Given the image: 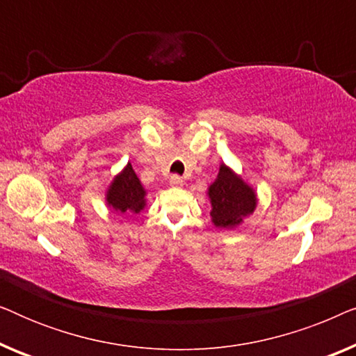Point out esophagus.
Here are the masks:
<instances>
[{
  "mask_svg": "<svg viewBox=\"0 0 356 356\" xmlns=\"http://www.w3.org/2000/svg\"><path fill=\"white\" fill-rule=\"evenodd\" d=\"M170 184L175 188L183 186V178L178 177V175H172V177H170Z\"/></svg>",
  "mask_w": 356,
  "mask_h": 356,
  "instance_id": "34e87169",
  "label": "esophagus"
}]
</instances>
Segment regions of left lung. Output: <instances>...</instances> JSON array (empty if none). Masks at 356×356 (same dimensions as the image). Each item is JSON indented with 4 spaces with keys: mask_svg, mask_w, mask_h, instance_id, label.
<instances>
[{
    "mask_svg": "<svg viewBox=\"0 0 356 356\" xmlns=\"http://www.w3.org/2000/svg\"><path fill=\"white\" fill-rule=\"evenodd\" d=\"M212 204V222L218 228H233L240 225L243 218L254 212V189L236 177L227 165H220L217 179L209 188Z\"/></svg>",
    "mask_w": 356,
    "mask_h": 356,
    "instance_id": "1",
    "label": "left lung"
}]
</instances>
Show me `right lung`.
<instances>
[{
    "label": "right lung",
    "mask_w": 356,
    "mask_h": 356,
    "mask_svg": "<svg viewBox=\"0 0 356 356\" xmlns=\"http://www.w3.org/2000/svg\"><path fill=\"white\" fill-rule=\"evenodd\" d=\"M106 202L121 213H139L145 206V191L131 163L110 184Z\"/></svg>",
    "instance_id": "obj_1"
}]
</instances>
